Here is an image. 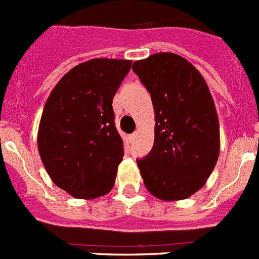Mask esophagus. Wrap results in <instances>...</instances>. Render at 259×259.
Here are the masks:
<instances>
[{
	"label": "esophagus",
	"mask_w": 259,
	"mask_h": 259,
	"mask_svg": "<svg viewBox=\"0 0 259 259\" xmlns=\"http://www.w3.org/2000/svg\"><path fill=\"white\" fill-rule=\"evenodd\" d=\"M136 136H137L136 134H132V135H130V136H128V139H130V141H135Z\"/></svg>",
	"instance_id": "esophagus-1"
}]
</instances>
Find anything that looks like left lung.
<instances>
[{"mask_svg":"<svg viewBox=\"0 0 259 259\" xmlns=\"http://www.w3.org/2000/svg\"><path fill=\"white\" fill-rule=\"evenodd\" d=\"M132 70L152 97L154 145L137 159L146 189L159 200H185L206 183L219 157V122L209 87L174 53L136 61Z\"/></svg>","mask_w":259,"mask_h":259,"instance_id":"1","label":"left lung"}]
</instances>
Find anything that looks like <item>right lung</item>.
Segmentation results:
<instances>
[{
  "mask_svg": "<svg viewBox=\"0 0 259 259\" xmlns=\"http://www.w3.org/2000/svg\"><path fill=\"white\" fill-rule=\"evenodd\" d=\"M131 61L96 58L75 66L45 104L37 145L57 187L75 198H97L113 188L123 140L114 124L113 98Z\"/></svg>",
  "mask_w": 259,
  "mask_h": 259,
  "instance_id": "1",
  "label": "right lung"
}]
</instances>
